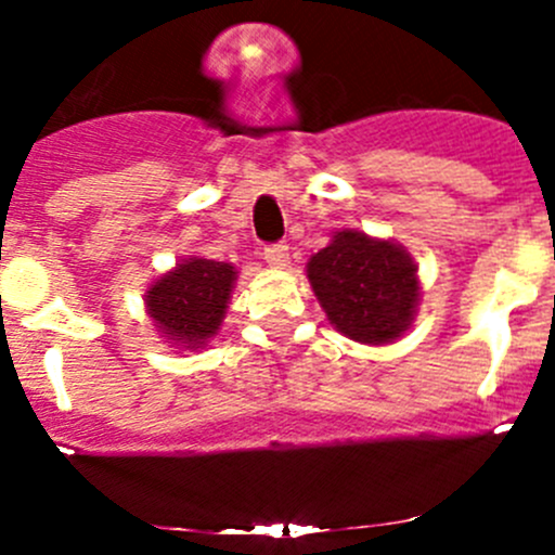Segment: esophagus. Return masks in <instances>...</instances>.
<instances>
[{"label":"esophagus","instance_id":"esophagus-1","mask_svg":"<svg viewBox=\"0 0 555 555\" xmlns=\"http://www.w3.org/2000/svg\"><path fill=\"white\" fill-rule=\"evenodd\" d=\"M262 257L271 268H287L289 266V249L284 244H273L262 249Z\"/></svg>","mask_w":555,"mask_h":555}]
</instances>
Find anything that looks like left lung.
Wrapping results in <instances>:
<instances>
[{
  "instance_id": "obj_1",
  "label": "left lung",
  "mask_w": 555,
  "mask_h": 555,
  "mask_svg": "<svg viewBox=\"0 0 555 555\" xmlns=\"http://www.w3.org/2000/svg\"><path fill=\"white\" fill-rule=\"evenodd\" d=\"M306 276L330 324L365 346L400 340L422 300L418 266L395 238L367 236L357 228L335 231L306 262Z\"/></svg>"
}]
</instances>
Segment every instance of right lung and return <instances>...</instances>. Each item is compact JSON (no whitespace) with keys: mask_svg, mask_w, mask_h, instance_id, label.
Returning a JSON list of instances; mask_svg holds the SVG:
<instances>
[{"mask_svg":"<svg viewBox=\"0 0 555 555\" xmlns=\"http://www.w3.org/2000/svg\"><path fill=\"white\" fill-rule=\"evenodd\" d=\"M238 271L231 262L184 257L144 289L153 330L179 351H198L220 333Z\"/></svg>","mask_w":555,"mask_h":555,"instance_id":"right-lung-1","label":"right lung"}]
</instances>
